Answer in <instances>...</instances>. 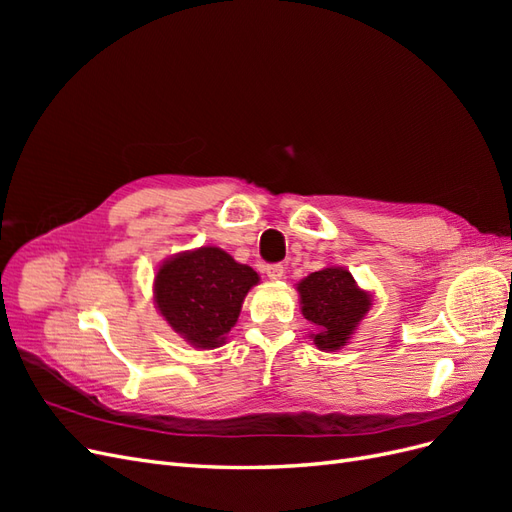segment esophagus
I'll return each mask as SVG.
<instances>
[{"label": "esophagus", "instance_id": "esophagus-1", "mask_svg": "<svg viewBox=\"0 0 512 512\" xmlns=\"http://www.w3.org/2000/svg\"><path fill=\"white\" fill-rule=\"evenodd\" d=\"M265 273H267L269 280H282V277H284V265H280V262H273V265L265 267Z\"/></svg>", "mask_w": 512, "mask_h": 512}]
</instances>
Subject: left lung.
Segmentation results:
<instances>
[{
  "label": "left lung",
  "instance_id": "1",
  "mask_svg": "<svg viewBox=\"0 0 512 512\" xmlns=\"http://www.w3.org/2000/svg\"><path fill=\"white\" fill-rule=\"evenodd\" d=\"M301 312L314 324V344L320 350L346 346L354 327L369 312L371 297L354 284L342 267L322 269L299 284Z\"/></svg>",
  "mask_w": 512,
  "mask_h": 512
}]
</instances>
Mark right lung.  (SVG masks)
<instances>
[{"label":"right lung","instance_id":"obj_1","mask_svg":"<svg viewBox=\"0 0 512 512\" xmlns=\"http://www.w3.org/2000/svg\"><path fill=\"white\" fill-rule=\"evenodd\" d=\"M258 273L220 247H200L166 260L156 275V303L166 322L194 348H218L235 327Z\"/></svg>","mask_w":512,"mask_h":512}]
</instances>
